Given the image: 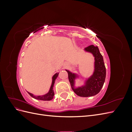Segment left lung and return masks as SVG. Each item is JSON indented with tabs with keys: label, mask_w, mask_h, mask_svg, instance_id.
Wrapping results in <instances>:
<instances>
[{
	"label": "left lung",
	"mask_w": 132,
	"mask_h": 132,
	"mask_svg": "<svg viewBox=\"0 0 132 132\" xmlns=\"http://www.w3.org/2000/svg\"><path fill=\"white\" fill-rule=\"evenodd\" d=\"M85 51L90 52L95 57V69L93 74L87 79L85 85L75 88L74 82L77 74L66 70L68 74L69 81L71 89L78 96L81 97H90L97 94L103 85L105 81L106 70L102 55L97 46L90 45L86 47Z\"/></svg>",
	"instance_id": "left-lung-1"
}]
</instances>
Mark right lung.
I'll return each mask as SVG.
<instances>
[{
    "instance_id": "add662e5",
    "label": "right lung",
    "mask_w": 132,
    "mask_h": 132,
    "mask_svg": "<svg viewBox=\"0 0 132 132\" xmlns=\"http://www.w3.org/2000/svg\"><path fill=\"white\" fill-rule=\"evenodd\" d=\"M59 73H56L55 74L52 78V85L51 86L50 89L48 93L47 94L44 95H42V96H34L32 94H31L29 92H27L31 96V97H32L33 98L37 99V100H43V101H50L51 100H52L53 98V96L54 95V91H53V86L54 84V82L55 79L57 78V77L58 76Z\"/></svg>"
}]
</instances>
